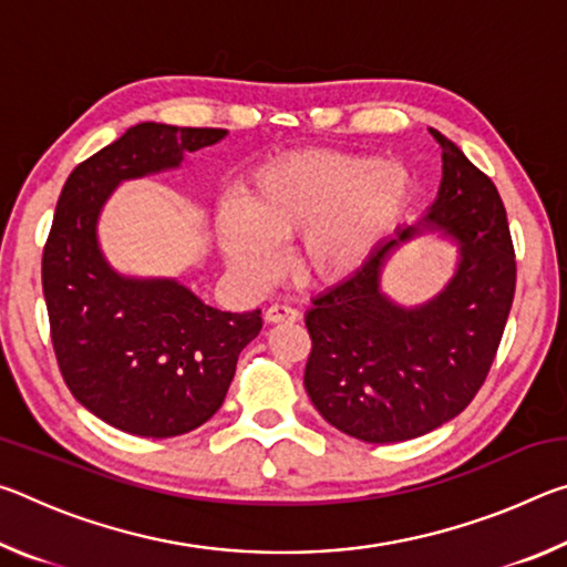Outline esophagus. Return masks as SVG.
Masks as SVG:
<instances>
[{"instance_id":"34e87169","label":"esophagus","mask_w":567,"mask_h":567,"mask_svg":"<svg viewBox=\"0 0 567 567\" xmlns=\"http://www.w3.org/2000/svg\"><path fill=\"white\" fill-rule=\"evenodd\" d=\"M265 320L267 322H297L300 320V312L295 310V307H287V305H272V307H267V312H265Z\"/></svg>"}]
</instances>
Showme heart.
I'll use <instances>...</instances> for the list:
<instances>
[{
	"instance_id": "1",
	"label": "heart",
	"mask_w": 567,
	"mask_h": 567,
	"mask_svg": "<svg viewBox=\"0 0 567 567\" xmlns=\"http://www.w3.org/2000/svg\"><path fill=\"white\" fill-rule=\"evenodd\" d=\"M412 175L400 162L348 152H295L255 172L243 205L217 217L227 265L262 285L292 239V270L310 285H340L372 260L405 213Z\"/></svg>"
}]
</instances>
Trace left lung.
<instances>
[{
  "instance_id": "8db88e82",
  "label": "left lung",
  "mask_w": 567,
  "mask_h": 567,
  "mask_svg": "<svg viewBox=\"0 0 567 567\" xmlns=\"http://www.w3.org/2000/svg\"><path fill=\"white\" fill-rule=\"evenodd\" d=\"M443 182L417 225L400 227L350 280L312 300L305 390L320 415L362 443H402L460 415L491 372L515 295V249L493 179L437 130ZM443 231L458 245L454 280L402 308L381 270L402 241Z\"/></svg>"
}]
</instances>
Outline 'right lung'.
Segmentation results:
<instances>
[{
    "label": "right lung",
    "mask_w": 567,
    "mask_h": 567,
    "mask_svg": "<svg viewBox=\"0 0 567 567\" xmlns=\"http://www.w3.org/2000/svg\"><path fill=\"white\" fill-rule=\"evenodd\" d=\"M227 130L134 124L66 177L42 255L56 362L92 415L140 437L185 435L223 408L237 358L262 330L260 310L223 312L177 280L114 272L97 219L114 187L179 167Z\"/></svg>",
    "instance_id": "right-lung-1"
}]
</instances>
